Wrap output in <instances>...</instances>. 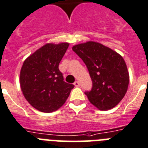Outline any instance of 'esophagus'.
Returning a JSON list of instances; mask_svg holds the SVG:
<instances>
[{
    "label": "esophagus",
    "instance_id": "34e87169",
    "mask_svg": "<svg viewBox=\"0 0 148 148\" xmlns=\"http://www.w3.org/2000/svg\"><path fill=\"white\" fill-rule=\"evenodd\" d=\"M74 85L76 87H79V83L78 81H75V82H74Z\"/></svg>",
    "mask_w": 148,
    "mask_h": 148
}]
</instances>
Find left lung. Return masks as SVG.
Here are the masks:
<instances>
[{
  "label": "left lung",
  "instance_id": "1",
  "mask_svg": "<svg viewBox=\"0 0 148 148\" xmlns=\"http://www.w3.org/2000/svg\"><path fill=\"white\" fill-rule=\"evenodd\" d=\"M72 50L89 71L92 88L85 94L90 103L104 111L117 106L125 96L130 82L123 57L110 47L93 41L76 45Z\"/></svg>",
  "mask_w": 148,
  "mask_h": 148
}]
</instances>
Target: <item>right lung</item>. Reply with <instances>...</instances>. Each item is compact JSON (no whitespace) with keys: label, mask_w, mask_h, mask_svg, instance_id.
I'll use <instances>...</instances> for the list:
<instances>
[{"label":"right lung","mask_w":148,"mask_h":148,"mask_svg":"<svg viewBox=\"0 0 148 148\" xmlns=\"http://www.w3.org/2000/svg\"><path fill=\"white\" fill-rule=\"evenodd\" d=\"M69 46L68 42L47 43L24 60L20 71V86L33 107L53 112L66 101L74 85L65 83L59 64Z\"/></svg>","instance_id":"add662e5"}]
</instances>
